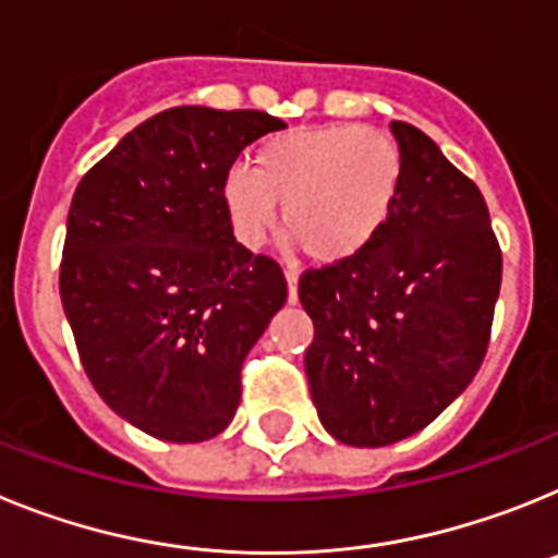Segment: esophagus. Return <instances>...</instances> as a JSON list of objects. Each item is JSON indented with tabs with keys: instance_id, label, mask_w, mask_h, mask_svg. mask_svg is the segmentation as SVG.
I'll list each match as a JSON object with an SVG mask.
<instances>
[{
	"instance_id": "esophagus-1",
	"label": "esophagus",
	"mask_w": 558,
	"mask_h": 558,
	"mask_svg": "<svg viewBox=\"0 0 558 558\" xmlns=\"http://www.w3.org/2000/svg\"><path fill=\"white\" fill-rule=\"evenodd\" d=\"M286 286H289V300H292V303H294V300H298V278H300V275H298V269H286Z\"/></svg>"
}]
</instances>
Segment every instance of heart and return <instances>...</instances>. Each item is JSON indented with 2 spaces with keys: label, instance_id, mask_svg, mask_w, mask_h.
I'll return each instance as SVG.
<instances>
[{
  "label": "heart",
  "instance_id": "b5f03b06",
  "mask_svg": "<svg viewBox=\"0 0 558 558\" xmlns=\"http://www.w3.org/2000/svg\"><path fill=\"white\" fill-rule=\"evenodd\" d=\"M404 157L367 125H314L266 140L255 168L232 165L221 198L235 239L258 246L278 221L306 258L339 264L365 250L396 207Z\"/></svg>",
  "mask_w": 558,
  "mask_h": 558
}]
</instances>
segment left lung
I'll return each instance as SVG.
<instances>
[{"label":"left lung","instance_id":"left-lung-1","mask_svg":"<svg viewBox=\"0 0 558 558\" xmlns=\"http://www.w3.org/2000/svg\"><path fill=\"white\" fill-rule=\"evenodd\" d=\"M404 157L379 235L298 286L314 323L312 401L351 447H387L438 418L481 371L502 252L472 179L415 125L393 120Z\"/></svg>","mask_w":558,"mask_h":558}]
</instances>
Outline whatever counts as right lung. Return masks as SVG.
<instances>
[{
    "mask_svg": "<svg viewBox=\"0 0 558 558\" xmlns=\"http://www.w3.org/2000/svg\"><path fill=\"white\" fill-rule=\"evenodd\" d=\"M280 129L255 109H165L75 187L64 314L92 387L154 438L225 433L246 353L286 303L278 260L235 241L221 198L239 154Z\"/></svg>",
    "mask_w": 558,
    "mask_h": 558,
    "instance_id": "add662e5",
    "label": "right lung"
}]
</instances>
